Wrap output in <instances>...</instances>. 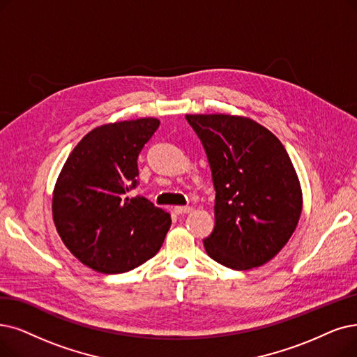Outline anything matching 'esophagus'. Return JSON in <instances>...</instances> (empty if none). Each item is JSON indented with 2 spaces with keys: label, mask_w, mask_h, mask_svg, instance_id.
<instances>
[{
  "label": "esophagus",
  "mask_w": 357,
  "mask_h": 357,
  "mask_svg": "<svg viewBox=\"0 0 357 357\" xmlns=\"http://www.w3.org/2000/svg\"><path fill=\"white\" fill-rule=\"evenodd\" d=\"M193 208L192 206H174V212L176 213H188V212H190Z\"/></svg>",
  "instance_id": "1"
}]
</instances>
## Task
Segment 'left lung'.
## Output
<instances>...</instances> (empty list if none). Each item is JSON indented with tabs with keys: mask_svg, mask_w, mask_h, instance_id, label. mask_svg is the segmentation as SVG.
I'll list each match as a JSON object with an SVG mask.
<instances>
[{
	"mask_svg": "<svg viewBox=\"0 0 357 357\" xmlns=\"http://www.w3.org/2000/svg\"><path fill=\"white\" fill-rule=\"evenodd\" d=\"M215 189V227L204 246L236 271L271 261L302 213V190L289 153L264 126L225 114H189Z\"/></svg>",
	"mask_w": 357,
	"mask_h": 357,
	"instance_id": "8db88e82",
	"label": "left lung"
}]
</instances>
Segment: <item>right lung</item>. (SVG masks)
Returning a JSON list of instances; mask_svg holds the SVG:
<instances>
[{"instance_id":"add662e5","label":"right lung","mask_w":357,"mask_h":357,"mask_svg":"<svg viewBox=\"0 0 357 357\" xmlns=\"http://www.w3.org/2000/svg\"><path fill=\"white\" fill-rule=\"evenodd\" d=\"M160 127L139 119L96 127L84 136L56 180L52 217L63 243L86 266L121 274L145 264L161 249L169 213L137 188V156Z\"/></svg>"}]
</instances>
